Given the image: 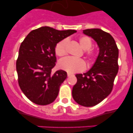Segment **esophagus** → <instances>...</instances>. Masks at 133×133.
<instances>
[{"label":"esophagus","mask_w":133,"mask_h":133,"mask_svg":"<svg viewBox=\"0 0 133 133\" xmlns=\"http://www.w3.org/2000/svg\"><path fill=\"white\" fill-rule=\"evenodd\" d=\"M73 74H71V73H68V77H70V76H71Z\"/></svg>","instance_id":"esophagus-1"}]
</instances>
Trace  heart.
I'll list each match as a JSON object with an SVG mask.
<instances>
[{"label": "heart", "mask_w": 133, "mask_h": 133, "mask_svg": "<svg viewBox=\"0 0 133 133\" xmlns=\"http://www.w3.org/2000/svg\"><path fill=\"white\" fill-rule=\"evenodd\" d=\"M67 39H64L59 41L56 45L55 52L58 56H64L66 54ZM79 43L84 50H87L85 54L89 59H92L96 56V52L95 50L90 49L92 46V42L91 38L87 36H82L79 38ZM58 66L62 70L65 71L68 73H76L82 71L86 68V64L85 61L82 59H76L71 57H66L60 59L58 62Z\"/></svg>", "instance_id": "b5f03b06"}]
</instances>
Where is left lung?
Segmentation results:
<instances>
[{
	"mask_svg": "<svg viewBox=\"0 0 133 133\" xmlns=\"http://www.w3.org/2000/svg\"><path fill=\"white\" fill-rule=\"evenodd\" d=\"M83 33L96 42L99 54L90 70L75 75L77 81L72 96L81 106L91 107L101 102L112 90L119 69V50L112 36L102 29H85Z\"/></svg>",
	"mask_w": 133,
	"mask_h": 133,
	"instance_id": "8db88e82",
	"label": "left lung"
}]
</instances>
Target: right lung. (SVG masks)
Returning a JSON list of instances; mask_svg holds the SVG:
<instances>
[{
	"mask_svg": "<svg viewBox=\"0 0 133 133\" xmlns=\"http://www.w3.org/2000/svg\"><path fill=\"white\" fill-rule=\"evenodd\" d=\"M76 32L44 26L31 31L21 44L16 61L18 83L26 97L35 104L48 105L58 96L67 73L60 69L51 74L56 62V45Z\"/></svg>",
	"mask_w": 133,
	"mask_h": 133,
	"instance_id": "add662e5",
	"label": "right lung"
}]
</instances>
